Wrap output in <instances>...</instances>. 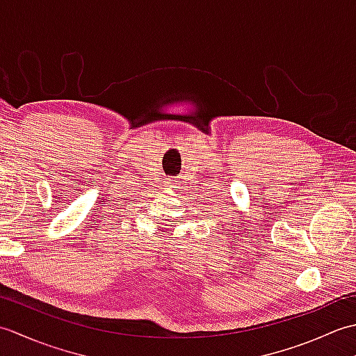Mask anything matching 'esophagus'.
I'll return each mask as SVG.
<instances>
[{
  "label": "esophagus",
  "mask_w": 356,
  "mask_h": 356,
  "mask_svg": "<svg viewBox=\"0 0 356 356\" xmlns=\"http://www.w3.org/2000/svg\"><path fill=\"white\" fill-rule=\"evenodd\" d=\"M166 190L171 191V193L177 191L179 190V180H176L174 177L168 179V182H166Z\"/></svg>",
  "instance_id": "obj_1"
}]
</instances>
